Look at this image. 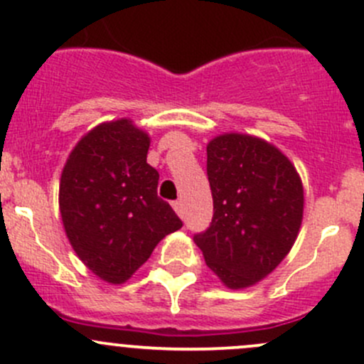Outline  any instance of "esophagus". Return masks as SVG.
Here are the masks:
<instances>
[{
	"label": "esophagus",
	"mask_w": 364,
	"mask_h": 364,
	"mask_svg": "<svg viewBox=\"0 0 364 364\" xmlns=\"http://www.w3.org/2000/svg\"><path fill=\"white\" fill-rule=\"evenodd\" d=\"M172 208H174V211L183 218V202L181 200H174V202H172Z\"/></svg>",
	"instance_id": "obj_1"
}]
</instances>
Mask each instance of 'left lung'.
Instances as JSON below:
<instances>
[{
    "label": "left lung",
    "mask_w": 364,
    "mask_h": 364,
    "mask_svg": "<svg viewBox=\"0 0 364 364\" xmlns=\"http://www.w3.org/2000/svg\"><path fill=\"white\" fill-rule=\"evenodd\" d=\"M213 220L195 233L205 263L228 288H247L286 258L304 216V188L277 148L244 134L208 144Z\"/></svg>",
    "instance_id": "8db88e82"
}]
</instances>
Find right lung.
Returning a JSON list of instances; mask_svg holds the SVG:
<instances>
[{
    "instance_id": "1",
    "label": "right lung",
    "mask_w": 364,
    "mask_h": 364,
    "mask_svg": "<svg viewBox=\"0 0 364 364\" xmlns=\"http://www.w3.org/2000/svg\"><path fill=\"white\" fill-rule=\"evenodd\" d=\"M148 148V134L131 120L97 125L60 176V216L73 250L113 284L127 281L167 233L183 227L156 193L159 172L146 162Z\"/></svg>"
}]
</instances>
